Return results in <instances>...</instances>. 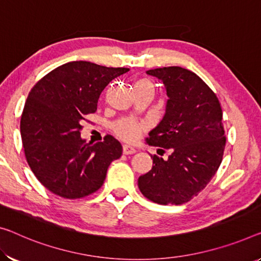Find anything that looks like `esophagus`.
I'll return each mask as SVG.
<instances>
[{
    "instance_id": "obj_1",
    "label": "esophagus",
    "mask_w": 261,
    "mask_h": 261,
    "mask_svg": "<svg viewBox=\"0 0 261 261\" xmlns=\"http://www.w3.org/2000/svg\"><path fill=\"white\" fill-rule=\"evenodd\" d=\"M122 150H123V154H126V155L134 154L135 151H136L135 148H134V147H132V146H129V144H123Z\"/></svg>"
}]
</instances>
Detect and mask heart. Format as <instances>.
I'll return each instance as SVG.
<instances>
[{
	"label": "heart",
	"mask_w": 261,
	"mask_h": 261,
	"mask_svg": "<svg viewBox=\"0 0 261 261\" xmlns=\"http://www.w3.org/2000/svg\"><path fill=\"white\" fill-rule=\"evenodd\" d=\"M136 87H146V89L154 92L153 83L148 79L138 80V82L135 83V89ZM142 128L143 126L141 123L132 121V120H123V121L119 122L118 125L115 126V130H117V133L121 136V138L128 140V141H133V140L138 139Z\"/></svg>",
	"instance_id": "b5f03b06"
}]
</instances>
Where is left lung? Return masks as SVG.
Here are the masks:
<instances>
[{
	"mask_svg": "<svg viewBox=\"0 0 261 261\" xmlns=\"http://www.w3.org/2000/svg\"><path fill=\"white\" fill-rule=\"evenodd\" d=\"M167 91L166 113L149 132V146L170 149L168 160L154 155L153 167L138 179L151 202L179 205L197 196L222 163L225 148L218 98L197 74L179 66L148 70ZM162 150V149H161Z\"/></svg>",
	"mask_w": 261,
	"mask_h": 261,
	"instance_id": "1",
	"label": "left lung"
}]
</instances>
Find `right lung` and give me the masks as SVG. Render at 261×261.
<instances>
[{"instance_id":"1","label":"right lung","mask_w":261,"mask_h":261,"mask_svg":"<svg viewBox=\"0 0 261 261\" xmlns=\"http://www.w3.org/2000/svg\"><path fill=\"white\" fill-rule=\"evenodd\" d=\"M129 69L91 62H70L52 70L28 95L21 118L27 161L47 190L64 198H82L101 188L107 169L122 154L117 139L87 143L82 122L97 111L112 80Z\"/></svg>"}]
</instances>
